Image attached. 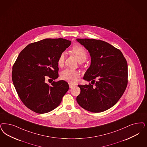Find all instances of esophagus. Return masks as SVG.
I'll return each instance as SVG.
<instances>
[{
  "label": "esophagus",
  "mask_w": 147,
  "mask_h": 147,
  "mask_svg": "<svg viewBox=\"0 0 147 147\" xmlns=\"http://www.w3.org/2000/svg\"><path fill=\"white\" fill-rule=\"evenodd\" d=\"M69 88H72L73 87L75 86V85H73V84H71V83H69Z\"/></svg>",
  "instance_id": "1"
}]
</instances>
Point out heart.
I'll return each mask as SVG.
<instances>
[{"instance_id": "b5f03b06", "label": "heart", "mask_w": 147, "mask_h": 147, "mask_svg": "<svg viewBox=\"0 0 147 147\" xmlns=\"http://www.w3.org/2000/svg\"><path fill=\"white\" fill-rule=\"evenodd\" d=\"M73 55L76 57L77 60L79 62H83L87 59V53L85 50L79 45H76L73 47L71 50ZM65 60V53H62L59 56L57 64L59 66H62ZM79 73L78 71L66 69L62 71L61 78L62 79L68 81L71 83H75L78 80L79 76Z\"/></svg>"}]
</instances>
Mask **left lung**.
Returning <instances> with one entry per match:
<instances>
[{
	"mask_svg": "<svg viewBox=\"0 0 147 147\" xmlns=\"http://www.w3.org/2000/svg\"><path fill=\"white\" fill-rule=\"evenodd\" d=\"M76 40L91 56V65L83 79L90 85L78 86L76 101L83 109L101 112L114 106L121 98L127 84V64L121 51L105 41L88 38Z\"/></svg>",
	"mask_w": 147,
	"mask_h": 147,
	"instance_id": "obj_1",
	"label": "left lung"
}]
</instances>
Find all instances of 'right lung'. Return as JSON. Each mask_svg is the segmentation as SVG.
Instances as JSON below:
<instances>
[{
    "instance_id": "right-lung-1",
    "label": "right lung",
    "mask_w": 147,
    "mask_h": 147,
    "mask_svg": "<svg viewBox=\"0 0 147 147\" xmlns=\"http://www.w3.org/2000/svg\"><path fill=\"white\" fill-rule=\"evenodd\" d=\"M71 45V40L63 38H46L28 45L20 53L12 67V79L20 100L31 110L46 113L61 103L68 84L59 80L49 85L45 78L59 77V57Z\"/></svg>"
}]
</instances>
